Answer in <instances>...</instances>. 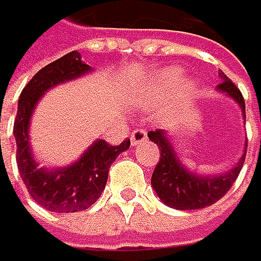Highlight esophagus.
<instances>
[{"instance_id": "obj_1", "label": "esophagus", "mask_w": 261, "mask_h": 261, "mask_svg": "<svg viewBox=\"0 0 261 261\" xmlns=\"http://www.w3.org/2000/svg\"><path fill=\"white\" fill-rule=\"evenodd\" d=\"M144 141H147V132H145V129H135L133 135H132V144L138 145V144H142Z\"/></svg>"}]
</instances>
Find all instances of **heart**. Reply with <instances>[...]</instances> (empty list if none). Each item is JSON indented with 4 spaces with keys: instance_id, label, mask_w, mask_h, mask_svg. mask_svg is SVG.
I'll use <instances>...</instances> for the list:
<instances>
[{
    "instance_id": "b5f03b06",
    "label": "heart",
    "mask_w": 261,
    "mask_h": 261,
    "mask_svg": "<svg viewBox=\"0 0 261 261\" xmlns=\"http://www.w3.org/2000/svg\"><path fill=\"white\" fill-rule=\"evenodd\" d=\"M180 80H181V70L180 68H175V67L166 68L155 76V80H152L150 83H147L145 86H142L139 89L136 100L144 106H152L153 103L161 100L169 91H172ZM193 87H194L193 81L185 83L186 91H191Z\"/></svg>"
}]
</instances>
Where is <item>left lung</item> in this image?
<instances>
[{
	"label": "left lung",
	"mask_w": 261,
	"mask_h": 261,
	"mask_svg": "<svg viewBox=\"0 0 261 261\" xmlns=\"http://www.w3.org/2000/svg\"><path fill=\"white\" fill-rule=\"evenodd\" d=\"M219 76L222 81L218 84V91L233 98L240 105L243 116L246 119L244 98L240 89L225 76L224 72H221ZM147 136L150 141L158 145L161 155L152 175V186L161 202L175 210H199L216 203L232 188L244 164L246 153H243L237 166L227 170L225 174H194L193 170L183 166L164 129L148 132Z\"/></svg>",
	"instance_id": "left-lung-1"
}]
</instances>
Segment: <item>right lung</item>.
<instances>
[{
	"mask_svg": "<svg viewBox=\"0 0 261 261\" xmlns=\"http://www.w3.org/2000/svg\"><path fill=\"white\" fill-rule=\"evenodd\" d=\"M92 67L81 61L78 51H70L45 65L20 94L14 138L17 142V166L20 177L40 206L55 213H75L97 202L106 186L109 167L129 147V139L111 145L97 139L73 164L64 167H40L29 144V123L39 100L51 87L89 73Z\"/></svg>",
	"mask_w": 261,
	"mask_h": 261,
	"instance_id": "add662e5",
	"label": "right lung"
}]
</instances>
